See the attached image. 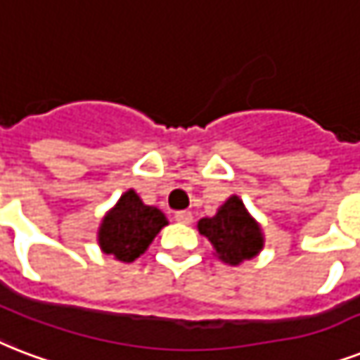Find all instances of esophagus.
<instances>
[{"instance_id":"1","label":"esophagus","mask_w":360,"mask_h":360,"mask_svg":"<svg viewBox=\"0 0 360 360\" xmlns=\"http://www.w3.org/2000/svg\"><path fill=\"white\" fill-rule=\"evenodd\" d=\"M174 219H176L178 224H191V221H193V216H191V212L189 210H178L174 212Z\"/></svg>"}]
</instances>
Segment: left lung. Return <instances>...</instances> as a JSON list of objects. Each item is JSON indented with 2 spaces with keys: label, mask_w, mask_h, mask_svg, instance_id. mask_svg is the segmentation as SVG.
I'll return each mask as SVG.
<instances>
[{
  "label": "left lung",
  "mask_w": 360,
  "mask_h": 360,
  "mask_svg": "<svg viewBox=\"0 0 360 360\" xmlns=\"http://www.w3.org/2000/svg\"><path fill=\"white\" fill-rule=\"evenodd\" d=\"M200 235L214 244L219 259L229 264H238L246 259L255 257L263 248V236L259 225L248 214L236 195L218 210L214 218L199 221Z\"/></svg>",
  "instance_id": "obj_1"
}]
</instances>
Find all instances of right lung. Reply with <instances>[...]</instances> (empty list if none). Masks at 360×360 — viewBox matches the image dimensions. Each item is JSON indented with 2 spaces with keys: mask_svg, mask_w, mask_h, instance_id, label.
<instances>
[{
  "mask_svg": "<svg viewBox=\"0 0 360 360\" xmlns=\"http://www.w3.org/2000/svg\"><path fill=\"white\" fill-rule=\"evenodd\" d=\"M167 219L163 212L146 206L139 195L129 189L120 197L118 205L108 212L99 229V246L118 261L131 263L146 252Z\"/></svg>",
  "mask_w": 360,
  "mask_h": 360,
  "instance_id": "1",
  "label": "right lung"
}]
</instances>
